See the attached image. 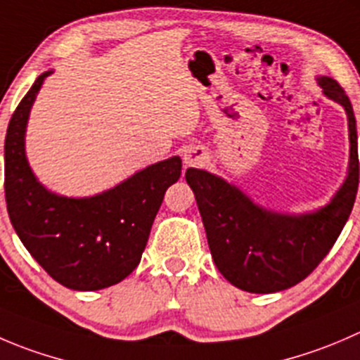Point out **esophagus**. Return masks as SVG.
<instances>
[{
    "label": "esophagus",
    "mask_w": 360,
    "mask_h": 360,
    "mask_svg": "<svg viewBox=\"0 0 360 360\" xmlns=\"http://www.w3.org/2000/svg\"><path fill=\"white\" fill-rule=\"evenodd\" d=\"M195 162V158H191V155H184V163H188V165H190V163H193Z\"/></svg>",
    "instance_id": "1"
}]
</instances>
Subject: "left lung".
I'll list each match as a JSON object with an SVG mask.
<instances>
[{
  "mask_svg": "<svg viewBox=\"0 0 360 360\" xmlns=\"http://www.w3.org/2000/svg\"><path fill=\"white\" fill-rule=\"evenodd\" d=\"M320 87L348 116V176L333 200L315 212L283 214L255 204L239 188L200 169L186 170L205 226L209 250L219 273L233 287L251 294L285 290L315 271L340 237L359 188L355 116L345 89L330 77Z\"/></svg>",
  "mask_w": 360,
  "mask_h": 360,
  "instance_id": "obj_1",
  "label": "left lung"
}]
</instances>
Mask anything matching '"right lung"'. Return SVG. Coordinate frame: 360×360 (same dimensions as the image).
Instances as JSON below:
<instances>
[{
    "label": "right lung",
    "instance_id": "1",
    "mask_svg": "<svg viewBox=\"0 0 360 360\" xmlns=\"http://www.w3.org/2000/svg\"><path fill=\"white\" fill-rule=\"evenodd\" d=\"M45 72L17 105L5 139V198L10 221L31 257L63 287L100 290L139 265L167 188L181 177L179 156L146 167L95 197L68 198L41 186L26 151L27 117Z\"/></svg>",
    "mask_w": 360,
    "mask_h": 360
}]
</instances>
